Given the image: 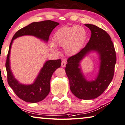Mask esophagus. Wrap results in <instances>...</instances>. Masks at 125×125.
<instances>
[{
    "instance_id": "obj_1",
    "label": "esophagus",
    "mask_w": 125,
    "mask_h": 125,
    "mask_svg": "<svg viewBox=\"0 0 125 125\" xmlns=\"http://www.w3.org/2000/svg\"><path fill=\"white\" fill-rule=\"evenodd\" d=\"M66 61L65 60H63L62 61V63H61V66L63 67H64L65 66H66Z\"/></svg>"
}]
</instances>
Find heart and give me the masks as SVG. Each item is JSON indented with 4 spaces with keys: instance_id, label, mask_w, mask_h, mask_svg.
Returning a JSON list of instances; mask_svg holds the SVG:
<instances>
[{
    "instance_id": "heart-1",
    "label": "heart",
    "mask_w": 125,
    "mask_h": 125,
    "mask_svg": "<svg viewBox=\"0 0 125 125\" xmlns=\"http://www.w3.org/2000/svg\"><path fill=\"white\" fill-rule=\"evenodd\" d=\"M87 38V33L84 27L80 25H65L54 33L50 49L52 52H57L56 46L62 47L67 55H74L82 50Z\"/></svg>"
}]
</instances>
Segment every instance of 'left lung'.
<instances>
[{
  "mask_svg": "<svg viewBox=\"0 0 125 125\" xmlns=\"http://www.w3.org/2000/svg\"><path fill=\"white\" fill-rule=\"evenodd\" d=\"M90 29L91 38L80 52L67 59L65 71L72 93L80 99L91 100L101 95L111 83L116 63L115 47L109 35L93 24H85ZM92 52H96L100 61L99 70L94 80H87L81 68V61Z\"/></svg>",
  "mask_w": 125,
  "mask_h": 125,
  "instance_id": "1",
  "label": "left lung"
}]
</instances>
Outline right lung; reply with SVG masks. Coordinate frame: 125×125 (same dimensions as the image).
Wrapping results in <instances>:
<instances>
[{
  "label": "right lung",
  "instance_id": "right-lung-1",
  "mask_svg": "<svg viewBox=\"0 0 125 125\" xmlns=\"http://www.w3.org/2000/svg\"><path fill=\"white\" fill-rule=\"evenodd\" d=\"M59 24L58 22L52 20L32 22L17 31L10 43L6 63L8 84L19 98L28 103H38L48 95L50 91L51 78L54 72L61 67L62 61L61 59L46 61L33 83H20L15 78L10 68V58L12 43L16 38L24 36H34L47 42L51 32Z\"/></svg>",
  "mask_w": 125,
  "mask_h": 125
}]
</instances>
